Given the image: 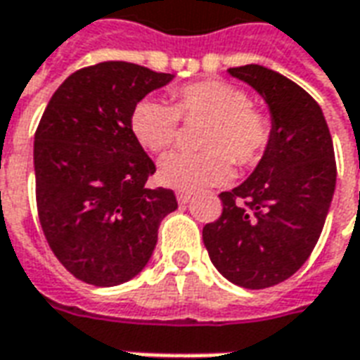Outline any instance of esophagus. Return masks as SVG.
<instances>
[{"instance_id": "obj_1", "label": "esophagus", "mask_w": 360, "mask_h": 360, "mask_svg": "<svg viewBox=\"0 0 360 360\" xmlns=\"http://www.w3.org/2000/svg\"><path fill=\"white\" fill-rule=\"evenodd\" d=\"M175 196H177L179 204H187V202H191L193 193H188V191H177V193H175Z\"/></svg>"}]
</instances>
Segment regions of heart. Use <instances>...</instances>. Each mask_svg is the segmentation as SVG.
I'll return each mask as SVG.
<instances>
[{"label": "heart", "instance_id": "1", "mask_svg": "<svg viewBox=\"0 0 360 360\" xmlns=\"http://www.w3.org/2000/svg\"><path fill=\"white\" fill-rule=\"evenodd\" d=\"M175 108L158 98H142L131 111V133L142 148L164 152L177 136L179 115L210 119L200 136L204 152H173L160 160L158 177L167 187L196 188L221 185L233 177V162L255 165L270 142V121L250 105L233 84L202 81L175 90Z\"/></svg>", "mask_w": 360, "mask_h": 360}]
</instances>
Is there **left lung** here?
I'll list each match as a JSON object with an SVG mask.
<instances>
[{
  "instance_id": "1",
  "label": "left lung",
  "mask_w": 360,
  "mask_h": 360,
  "mask_svg": "<svg viewBox=\"0 0 360 360\" xmlns=\"http://www.w3.org/2000/svg\"><path fill=\"white\" fill-rule=\"evenodd\" d=\"M227 73L264 100L271 133L249 177L219 195L224 212L202 239L224 278L264 289L291 278L322 233L338 175L333 142L322 108L299 84L257 63Z\"/></svg>"
}]
</instances>
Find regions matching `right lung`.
<instances>
[{
	"mask_svg": "<svg viewBox=\"0 0 360 360\" xmlns=\"http://www.w3.org/2000/svg\"><path fill=\"white\" fill-rule=\"evenodd\" d=\"M175 75L127 61L84 67L51 96L34 134L36 204L50 249L75 278L121 285L148 264L162 219L177 210L169 188L131 133V111Z\"/></svg>",
	"mask_w": 360,
	"mask_h": 360,
	"instance_id": "right-lung-1",
	"label": "right lung"
}]
</instances>
